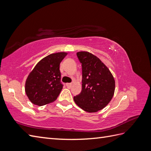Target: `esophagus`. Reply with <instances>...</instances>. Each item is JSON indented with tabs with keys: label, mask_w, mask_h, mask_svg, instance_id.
Listing matches in <instances>:
<instances>
[{
	"label": "esophagus",
	"mask_w": 151,
	"mask_h": 151,
	"mask_svg": "<svg viewBox=\"0 0 151 151\" xmlns=\"http://www.w3.org/2000/svg\"><path fill=\"white\" fill-rule=\"evenodd\" d=\"M66 86H67L68 88H70L71 86H72V84H71V83H67Z\"/></svg>",
	"instance_id": "1"
}]
</instances>
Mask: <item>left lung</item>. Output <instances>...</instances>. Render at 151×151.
<instances>
[{
  "mask_svg": "<svg viewBox=\"0 0 151 151\" xmlns=\"http://www.w3.org/2000/svg\"><path fill=\"white\" fill-rule=\"evenodd\" d=\"M82 65V90L74 101L83 110L96 112L113 97L115 80L108 68L96 56L86 51L76 53Z\"/></svg>",
  "mask_w": 151,
  "mask_h": 151,
  "instance_id": "8db88e82",
  "label": "left lung"
}]
</instances>
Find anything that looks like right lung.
I'll list each match as a JSON object with an SVG mask.
<instances>
[{
  "label": "right lung",
  "mask_w": 151,
  "mask_h": 151,
  "mask_svg": "<svg viewBox=\"0 0 151 151\" xmlns=\"http://www.w3.org/2000/svg\"><path fill=\"white\" fill-rule=\"evenodd\" d=\"M67 54L61 52L49 55L41 60L29 73L25 91L32 103L42 106L57 99L63 86L59 65Z\"/></svg>",
  "instance_id": "right-lung-1"
}]
</instances>
